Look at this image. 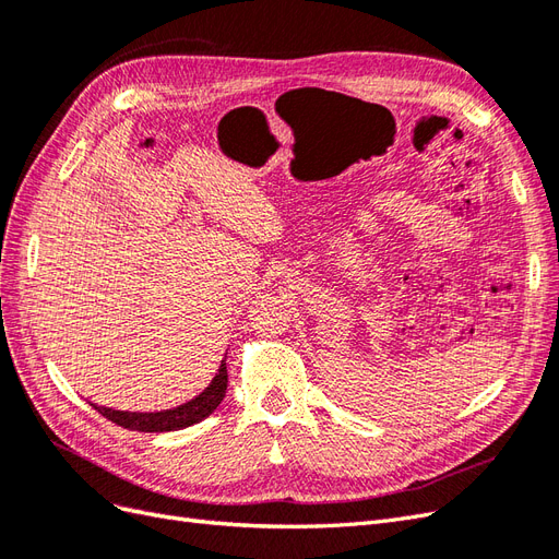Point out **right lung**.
I'll return each mask as SVG.
<instances>
[{"label":"right lung","instance_id":"obj_1","mask_svg":"<svg viewBox=\"0 0 559 559\" xmlns=\"http://www.w3.org/2000/svg\"><path fill=\"white\" fill-rule=\"evenodd\" d=\"M226 386H228V370H226V357H224L212 382L202 389L195 399L177 405V408L160 411V413H130V411L105 408V405H95V403H91V405L99 415H105L107 419L114 421V425L123 427V429L163 433V431L186 429V427L198 425V421L210 417L218 408V403L224 401Z\"/></svg>","mask_w":559,"mask_h":559}]
</instances>
